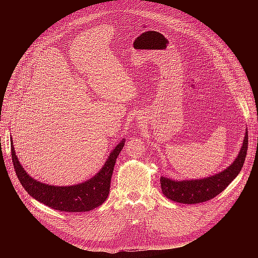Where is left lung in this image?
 <instances>
[{
    "label": "left lung",
    "mask_w": 258,
    "mask_h": 258,
    "mask_svg": "<svg viewBox=\"0 0 258 258\" xmlns=\"http://www.w3.org/2000/svg\"><path fill=\"white\" fill-rule=\"evenodd\" d=\"M248 151V132L246 131L242 146L233 163L225 170L201 180L174 181L165 177L160 178L163 195L182 204H199L220 195L231 183L242 168Z\"/></svg>",
    "instance_id": "1"
}]
</instances>
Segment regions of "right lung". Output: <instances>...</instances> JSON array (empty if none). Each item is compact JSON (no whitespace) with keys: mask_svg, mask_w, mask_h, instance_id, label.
Wrapping results in <instances>:
<instances>
[{"mask_svg":"<svg viewBox=\"0 0 258 258\" xmlns=\"http://www.w3.org/2000/svg\"><path fill=\"white\" fill-rule=\"evenodd\" d=\"M10 140L13 166L25 190L46 206L64 212H87L99 207L107 199L116 159L125 142L123 139L114 148L103 167L90 180L72 186H53L38 182L26 172Z\"/></svg>","mask_w":258,"mask_h":258,"instance_id":"1","label":"right lung"}]
</instances>
